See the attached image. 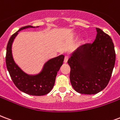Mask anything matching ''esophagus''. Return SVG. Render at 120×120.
<instances>
[{"instance_id":"esophagus-1","label":"esophagus","mask_w":120,"mask_h":120,"mask_svg":"<svg viewBox=\"0 0 120 120\" xmlns=\"http://www.w3.org/2000/svg\"><path fill=\"white\" fill-rule=\"evenodd\" d=\"M68 56H65V58H64V63H67L68 62Z\"/></svg>"}]
</instances>
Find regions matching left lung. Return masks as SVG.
<instances>
[{
    "instance_id": "left-lung-1",
    "label": "left lung",
    "mask_w": 120,
    "mask_h": 120,
    "mask_svg": "<svg viewBox=\"0 0 120 120\" xmlns=\"http://www.w3.org/2000/svg\"><path fill=\"white\" fill-rule=\"evenodd\" d=\"M91 44L78 47L71 55L70 81L80 94H94L105 88L113 71L116 54L110 36L99 28Z\"/></svg>"
}]
</instances>
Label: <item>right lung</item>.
Here are the masks:
<instances>
[{"label": "right lung", "instance_id": "add662e5", "mask_svg": "<svg viewBox=\"0 0 120 120\" xmlns=\"http://www.w3.org/2000/svg\"><path fill=\"white\" fill-rule=\"evenodd\" d=\"M34 27L32 26L22 27L11 37L7 45L6 63L12 80L20 90L30 95L42 96L49 93L55 85L56 76L62 65L64 55H61L47 61L42 71L37 75H29L23 71L13 59L12 44L19 32Z\"/></svg>", "mask_w": 120, "mask_h": 120}]
</instances>
